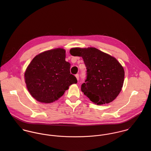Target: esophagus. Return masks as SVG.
<instances>
[{"label":"esophagus","mask_w":151,"mask_h":151,"mask_svg":"<svg viewBox=\"0 0 151 151\" xmlns=\"http://www.w3.org/2000/svg\"><path fill=\"white\" fill-rule=\"evenodd\" d=\"M76 77L77 80H79V74H77L76 75Z\"/></svg>","instance_id":"obj_1"}]
</instances>
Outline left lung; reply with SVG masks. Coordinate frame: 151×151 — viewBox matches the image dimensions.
<instances>
[{"label":"left lung","instance_id":"1","mask_svg":"<svg viewBox=\"0 0 151 151\" xmlns=\"http://www.w3.org/2000/svg\"><path fill=\"white\" fill-rule=\"evenodd\" d=\"M70 52L82 57L86 66V79L81 85L84 95L97 105L112 102L123 85L122 65L114 58L95 47L72 48Z\"/></svg>","mask_w":151,"mask_h":151}]
</instances>
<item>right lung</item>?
Segmentation results:
<instances>
[{
	"label": "right lung",
	"mask_w": 151,
	"mask_h": 151,
	"mask_svg": "<svg viewBox=\"0 0 151 151\" xmlns=\"http://www.w3.org/2000/svg\"><path fill=\"white\" fill-rule=\"evenodd\" d=\"M65 51L61 48L36 56L25 73V81L32 96L42 103H51L60 98L68 86L76 84L70 71V63L65 60Z\"/></svg>",
	"instance_id": "obj_1"
}]
</instances>
